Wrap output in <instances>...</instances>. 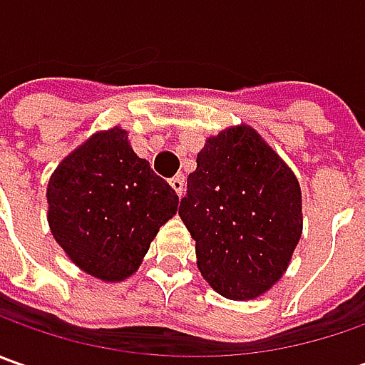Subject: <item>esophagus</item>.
I'll return each mask as SVG.
<instances>
[{
    "label": "esophagus",
    "mask_w": 365,
    "mask_h": 365,
    "mask_svg": "<svg viewBox=\"0 0 365 365\" xmlns=\"http://www.w3.org/2000/svg\"><path fill=\"white\" fill-rule=\"evenodd\" d=\"M170 187L176 190L178 197H182V192H185V175L173 176V178H170Z\"/></svg>",
    "instance_id": "34e87169"
}]
</instances>
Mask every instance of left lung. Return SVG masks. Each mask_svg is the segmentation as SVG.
<instances>
[{
    "instance_id": "left-lung-1",
    "label": "left lung",
    "mask_w": 365,
    "mask_h": 365,
    "mask_svg": "<svg viewBox=\"0 0 365 365\" xmlns=\"http://www.w3.org/2000/svg\"><path fill=\"white\" fill-rule=\"evenodd\" d=\"M178 215L209 287L225 299L252 301L282 278L301 240V185L242 123L207 138Z\"/></svg>"
}]
</instances>
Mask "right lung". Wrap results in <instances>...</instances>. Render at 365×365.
Instances as JSON below:
<instances>
[{
    "instance_id": "1",
    "label": "right lung",
    "mask_w": 365,
    "mask_h": 365,
    "mask_svg": "<svg viewBox=\"0 0 365 365\" xmlns=\"http://www.w3.org/2000/svg\"><path fill=\"white\" fill-rule=\"evenodd\" d=\"M46 201L56 244L103 282L130 278L178 209L175 189L133 152L120 125L95 132L56 166Z\"/></svg>"
}]
</instances>
